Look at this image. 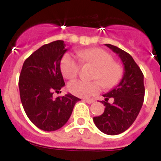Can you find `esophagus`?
I'll use <instances>...</instances> for the list:
<instances>
[{
    "instance_id": "1",
    "label": "esophagus",
    "mask_w": 161,
    "mask_h": 161,
    "mask_svg": "<svg viewBox=\"0 0 161 161\" xmlns=\"http://www.w3.org/2000/svg\"><path fill=\"white\" fill-rule=\"evenodd\" d=\"M83 101H85L86 103H93L95 100H94V99H93V98H84V99H83Z\"/></svg>"
}]
</instances>
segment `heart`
Instances as JSON below:
<instances>
[{"label":"heart","instance_id":"b5f03b06","mask_svg":"<svg viewBox=\"0 0 161 161\" xmlns=\"http://www.w3.org/2000/svg\"><path fill=\"white\" fill-rule=\"evenodd\" d=\"M77 55L83 63L91 64L97 68L93 78L98 79L93 82L83 80L72 81L68 84L71 93L82 98H89L99 93L101 87L112 88L122 79L124 68L119 63L114 61V57L105 50L101 48H89L79 50ZM80 63L74 57L66 53L61 59L60 68L64 78L73 79L79 73Z\"/></svg>","mask_w":161,"mask_h":161}]
</instances>
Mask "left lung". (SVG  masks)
<instances>
[{
	"instance_id": "1",
	"label": "left lung",
	"mask_w": 161,
	"mask_h": 161,
	"mask_svg": "<svg viewBox=\"0 0 161 161\" xmlns=\"http://www.w3.org/2000/svg\"><path fill=\"white\" fill-rule=\"evenodd\" d=\"M117 53L124 64L125 73L115 88L103 94L102 101L105 109L103 114L93 117V122L98 130L108 135L125 132L136 119L145 98L144 75L140 67L130 54L111 44H105ZM113 98V103L107 100Z\"/></svg>"
}]
</instances>
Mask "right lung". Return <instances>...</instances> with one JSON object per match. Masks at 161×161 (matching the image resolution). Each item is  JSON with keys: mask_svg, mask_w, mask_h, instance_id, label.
Returning a JSON list of instances; mask_svg holds the SVG:
<instances>
[{"mask_svg": "<svg viewBox=\"0 0 161 161\" xmlns=\"http://www.w3.org/2000/svg\"><path fill=\"white\" fill-rule=\"evenodd\" d=\"M67 50L61 40L45 44L26 58L20 73L18 85L24 110L31 123L44 131L63 127L75 103L81 100L71 93L53 97L65 85L60 62Z\"/></svg>", "mask_w": 161, "mask_h": 161, "instance_id": "right-lung-1", "label": "right lung"}]
</instances>
